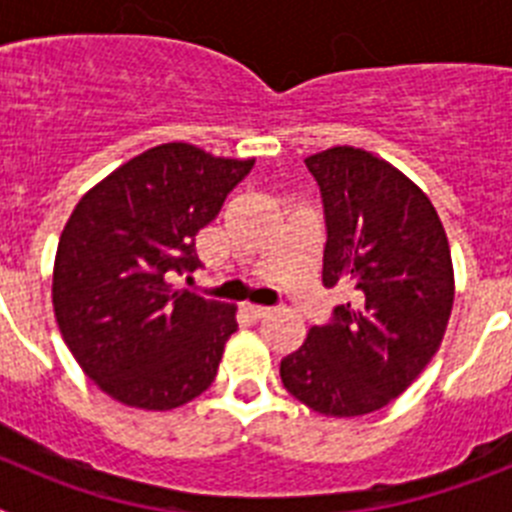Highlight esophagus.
I'll return each instance as SVG.
<instances>
[{
  "label": "esophagus",
  "instance_id": "esophagus-1",
  "mask_svg": "<svg viewBox=\"0 0 512 512\" xmlns=\"http://www.w3.org/2000/svg\"><path fill=\"white\" fill-rule=\"evenodd\" d=\"M243 312H246V318H251V320H264L271 315L269 307H253V305L243 307Z\"/></svg>",
  "mask_w": 512,
  "mask_h": 512
}]
</instances>
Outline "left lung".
<instances>
[{
	"instance_id": "8db88e82",
	"label": "left lung",
	"mask_w": 512,
	"mask_h": 512,
	"mask_svg": "<svg viewBox=\"0 0 512 512\" xmlns=\"http://www.w3.org/2000/svg\"><path fill=\"white\" fill-rule=\"evenodd\" d=\"M323 197V284L354 300L282 359L289 395L356 418L390 405L438 351L454 305V266L431 200L395 166L351 146L305 158Z\"/></svg>"
}]
</instances>
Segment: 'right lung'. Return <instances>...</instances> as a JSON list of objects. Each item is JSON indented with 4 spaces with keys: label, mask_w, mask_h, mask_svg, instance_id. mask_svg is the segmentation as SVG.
Listing matches in <instances>:
<instances>
[{
    "label": "right lung",
    "mask_w": 512,
    "mask_h": 512,
    "mask_svg": "<svg viewBox=\"0 0 512 512\" xmlns=\"http://www.w3.org/2000/svg\"><path fill=\"white\" fill-rule=\"evenodd\" d=\"M253 169L164 143L89 189L63 228L53 266L61 336L112 400L171 410L207 390L235 333V307L171 289L200 266L194 235Z\"/></svg>",
    "instance_id": "obj_1"
}]
</instances>
